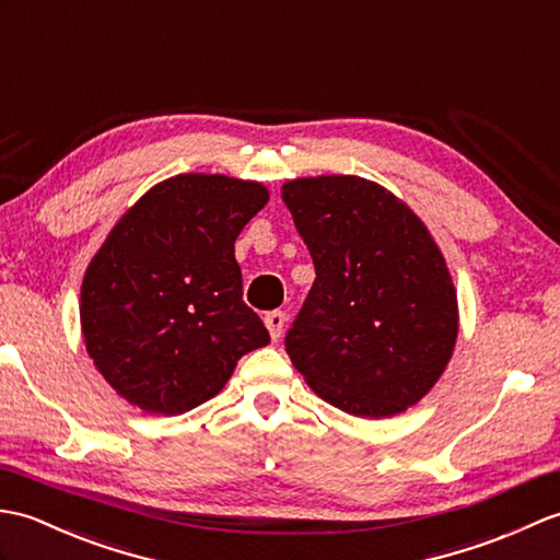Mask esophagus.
Masks as SVG:
<instances>
[{"label": "esophagus", "instance_id": "obj_1", "mask_svg": "<svg viewBox=\"0 0 560 560\" xmlns=\"http://www.w3.org/2000/svg\"><path fill=\"white\" fill-rule=\"evenodd\" d=\"M266 328H268L272 340H280L282 328H284V314H282V312H270V314H266Z\"/></svg>", "mask_w": 560, "mask_h": 560}]
</instances>
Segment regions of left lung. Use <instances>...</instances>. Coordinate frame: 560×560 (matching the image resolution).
<instances>
[{
  "label": "left lung",
  "mask_w": 560,
  "mask_h": 560,
  "mask_svg": "<svg viewBox=\"0 0 560 560\" xmlns=\"http://www.w3.org/2000/svg\"><path fill=\"white\" fill-rule=\"evenodd\" d=\"M316 280L284 338L312 390L354 417H393L443 374L457 294L441 248L407 203L352 175L282 186Z\"/></svg>",
  "instance_id": "1"
}]
</instances>
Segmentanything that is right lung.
Listing matches in <instances>:
<instances>
[{
	"label": "right lung",
	"instance_id": "right-lung-1",
	"mask_svg": "<svg viewBox=\"0 0 560 560\" xmlns=\"http://www.w3.org/2000/svg\"><path fill=\"white\" fill-rule=\"evenodd\" d=\"M266 203L258 182L177 175L112 228L81 284V328L93 364L124 400L184 415L270 342L242 302L234 258V240Z\"/></svg>",
	"mask_w": 560,
	"mask_h": 560
}]
</instances>
